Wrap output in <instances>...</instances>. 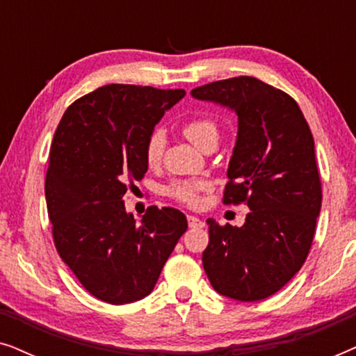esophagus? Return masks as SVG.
Here are the masks:
<instances>
[{
	"instance_id": "34e87169",
	"label": "esophagus",
	"mask_w": 356,
	"mask_h": 356,
	"mask_svg": "<svg viewBox=\"0 0 356 356\" xmlns=\"http://www.w3.org/2000/svg\"><path fill=\"white\" fill-rule=\"evenodd\" d=\"M188 225L191 228H202L206 225V222L201 220V218L196 216H188Z\"/></svg>"
}]
</instances>
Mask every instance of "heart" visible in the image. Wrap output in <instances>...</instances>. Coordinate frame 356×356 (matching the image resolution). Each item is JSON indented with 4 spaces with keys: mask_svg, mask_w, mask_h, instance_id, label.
<instances>
[{
    "mask_svg": "<svg viewBox=\"0 0 356 356\" xmlns=\"http://www.w3.org/2000/svg\"><path fill=\"white\" fill-rule=\"evenodd\" d=\"M183 134L186 136V139L191 140V143L196 145V147L201 149L204 143L211 138H217V124L216 121L209 116H196V118L188 120L186 123L183 124ZM163 134L162 131H154L152 134L149 136L147 140H145L144 147V157L145 162L150 167L157 165L162 159L163 152ZM209 188V183L204 181V179H177V181H172L165 188V194L168 197L175 199L177 202H181L184 206L194 207L199 206L201 202V193L206 191Z\"/></svg>",
    "mask_w": 356,
    "mask_h": 356,
    "instance_id": "heart-1",
    "label": "heart"
}]
</instances>
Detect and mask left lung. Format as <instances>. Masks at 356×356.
Instances as JSON below:
<instances>
[{
  "label": "left lung",
  "instance_id": "8db88e82",
  "mask_svg": "<svg viewBox=\"0 0 356 356\" xmlns=\"http://www.w3.org/2000/svg\"><path fill=\"white\" fill-rule=\"evenodd\" d=\"M191 94L238 115L223 204L251 209L240 228L207 218L204 270L220 295L264 300L289 284L313 245L323 202L313 134L298 104L256 77L216 81Z\"/></svg>",
  "mask_w": 356,
  "mask_h": 356
}]
</instances>
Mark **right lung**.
I'll return each mask as SVG.
<instances>
[{"instance_id":"1","label":"right lung","mask_w":356,"mask_h":356,"mask_svg":"<svg viewBox=\"0 0 356 356\" xmlns=\"http://www.w3.org/2000/svg\"><path fill=\"white\" fill-rule=\"evenodd\" d=\"M183 89L108 84L67 106L53 136L45 179L58 254L105 303L147 296L188 228L183 212L149 207L140 223L123 196L147 172L145 140Z\"/></svg>"}]
</instances>
